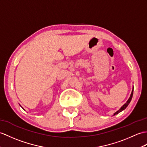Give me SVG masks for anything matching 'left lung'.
I'll use <instances>...</instances> for the list:
<instances>
[{
	"mask_svg": "<svg viewBox=\"0 0 147 147\" xmlns=\"http://www.w3.org/2000/svg\"><path fill=\"white\" fill-rule=\"evenodd\" d=\"M133 93H134V89H133L132 92H131V95H130V97L129 98V99L128 100V101H127V103H126L123 106V107H121V108L120 109V110H119L118 111H117L116 113H115L114 115H113V116H114V115H115L118 114V113H119L121 112V111L124 110L125 109L128 107V105H129V103H130V101H131V98H132V96H133Z\"/></svg>",
	"mask_w": 147,
	"mask_h": 147,
	"instance_id": "left-lung-1",
	"label": "left lung"
}]
</instances>
